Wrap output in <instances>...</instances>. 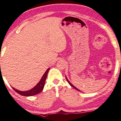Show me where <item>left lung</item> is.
<instances>
[{
	"instance_id": "left-lung-1",
	"label": "left lung",
	"mask_w": 121,
	"mask_h": 121,
	"mask_svg": "<svg viewBox=\"0 0 121 121\" xmlns=\"http://www.w3.org/2000/svg\"><path fill=\"white\" fill-rule=\"evenodd\" d=\"M66 79H67V80L68 82V83H69V84L70 85H71V86H72V87H74V89H76V90H78V91H80V90H78V89H77L76 87H74V86L73 85H72V84H71V83H70V82H69V81H68V79H67V77H66Z\"/></svg>"
}]
</instances>
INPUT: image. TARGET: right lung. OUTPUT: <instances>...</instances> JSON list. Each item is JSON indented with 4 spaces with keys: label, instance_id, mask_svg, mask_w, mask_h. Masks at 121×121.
Wrapping results in <instances>:
<instances>
[{
    "label": "right lung",
    "instance_id": "obj_1",
    "mask_svg": "<svg viewBox=\"0 0 121 121\" xmlns=\"http://www.w3.org/2000/svg\"><path fill=\"white\" fill-rule=\"evenodd\" d=\"M50 69V68H48L44 75L43 76L42 78H41L40 81H39L38 84L36 85L34 88H32L31 90H28V91H19L18 90H16V89L12 87L15 91L17 92V93H18L19 94L22 95V96H32V95H35L38 94L40 93V92H41L44 89V86L45 85V82L46 78L47 77V74L48 73L49 70Z\"/></svg>",
    "mask_w": 121,
    "mask_h": 121
}]
</instances>
